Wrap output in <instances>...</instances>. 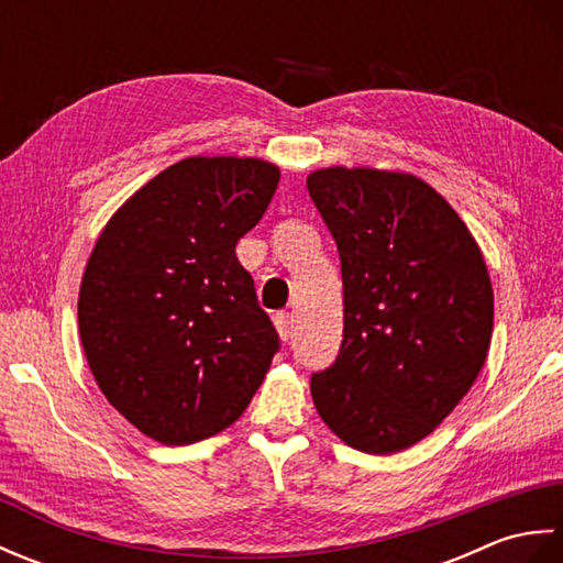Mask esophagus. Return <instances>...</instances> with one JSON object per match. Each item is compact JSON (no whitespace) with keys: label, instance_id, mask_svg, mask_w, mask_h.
Segmentation results:
<instances>
[{"label":"esophagus","instance_id":"esophagus-1","mask_svg":"<svg viewBox=\"0 0 563 563\" xmlns=\"http://www.w3.org/2000/svg\"><path fill=\"white\" fill-rule=\"evenodd\" d=\"M273 324H275V329H278L283 341L292 339V314L290 312H278V314H275L273 317Z\"/></svg>","mask_w":563,"mask_h":563}]
</instances>
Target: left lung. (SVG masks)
I'll return each mask as SVG.
<instances>
[{"mask_svg": "<svg viewBox=\"0 0 563 563\" xmlns=\"http://www.w3.org/2000/svg\"><path fill=\"white\" fill-rule=\"evenodd\" d=\"M307 190L339 246L343 341L312 375L345 445L391 454L448 418L479 377L494 290L479 246L435 188L399 172L331 166Z\"/></svg>", "mask_w": 563, "mask_h": 563, "instance_id": "left-lung-1", "label": "left lung"}]
</instances>
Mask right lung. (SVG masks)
<instances>
[{"mask_svg":"<svg viewBox=\"0 0 563 563\" xmlns=\"http://www.w3.org/2000/svg\"><path fill=\"white\" fill-rule=\"evenodd\" d=\"M280 169L188 157L123 202L79 288V336L103 397L164 445L218 435L244 413L280 349L236 242Z\"/></svg>","mask_w":563,"mask_h":563,"instance_id":"add662e5","label":"right lung"}]
</instances>
